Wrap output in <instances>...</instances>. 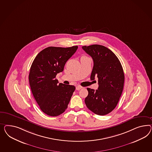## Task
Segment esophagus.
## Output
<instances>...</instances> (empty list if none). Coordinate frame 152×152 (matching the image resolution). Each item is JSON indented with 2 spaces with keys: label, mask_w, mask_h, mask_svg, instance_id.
<instances>
[{
  "label": "esophagus",
  "mask_w": 152,
  "mask_h": 152,
  "mask_svg": "<svg viewBox=\"0 0 152 152\" xmlns=\"http://www.w3.org/2000/svg\"><path fill=\"white\" fill-rule=\"evenodd\" d=\"M82 88H83V87H82V86H80V85H77V86L76 87V89L77 90H81Z\"/></svg>",
  "instance_id": "esophagus-1"
}]
</instances>
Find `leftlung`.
<instances>
[{"label": "left lung", "mask_w": 152, "mask_h": 152, "mask_svg": "<svg viewBox=\"0 0 152 152\" xmlns=\"http://www.w3.org/2000/svg\"><path fill=\"white\" fill-rule=\"evenodd\" d=\"M82 49L92 58L94 67L91 80L98 78L99 88H87L85 99L87 108L96 115H104L113 111L123 91L124 75L119 59L111 50L100 45L83 46Z\"/></svg>", "instance_id": "8db88e82"}]
</instances>
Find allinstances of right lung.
Segmentation results:
<instances>
[{
  "label": "right lung",
  "instance_id": "right-lung-1",
  "mask_svg": "<svg viewBox=\"0 0 152 152\" xmlns=\"http://www.w3.org/2000/svg\"><path fill=\"white\" fill-rule=\"evenodd\" d=\"M77 48L48 47L37 54L31 66V90L41 111L48 115L58 116L64 112L75 90L73 85L58 84L56 76L63 71L66 62Z\"/></svg>",
  "mask_w": 152,
  "mask_h": 152
}]
</instances>
